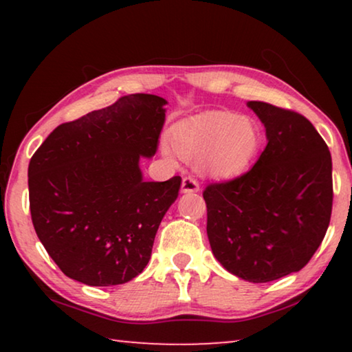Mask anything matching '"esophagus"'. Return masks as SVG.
Returning <instances> with one entry per match:
<instances>
[{
  "label": "esophagus",
  "instance_id": "1",
  "mask_svg": "<svg viewBox=\"0 0 352 352\" xmlns=\"http://www.w3.org/2000/svg\"><path fill=\"white\" fill-rule=\"evenodd\" d=\"M200 188H199V183L194 180V178L190 177H184L183 182H182V192L183 194H195L199 192Z\"/></svg>",
  "mask_w": 352,
  "mask_h": 352
}]
</instances>
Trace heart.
I'll return each instance as SVG.
<instances>
[{
  "instance_id": "obj_1",
  "label": "heart",
  "mask_w": 352,
  "mask_h": 352,
  "mask_svg": "<svg viewBox=\"0 0 352 352\" xmlns=\"http://www.w3.org/2000/svg\"><path fill=\"white\" fill-rule=\"evenodd\" d=\"M172 149L162 142V153L174 162L175 153L183 160H197L200 174L216 182L241 177L258 157L261 133L247 116L230 111H208L178 122L170 133ZM176 152L174 153L173 151Z\"/></svg>"
}]
</instances>
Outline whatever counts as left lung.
<instances>
[{"label": "left lung", "instance_id": "8db88e82", "mask_svg": "<svg viewBox=\"0 0 352 352\" xmlns=\"http://www.w3.org/2000/svg\"><path fill=\"white\" fill-rule=\"evenodd\" d=\"M267 146L247 174L204 190L214 258L250 283L300 272L317 252L332 211L329 148L305 116L250 100Z\"/></svg>", "mask_w": 352, "mask_h": 352}]
</instances>
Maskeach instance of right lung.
Wrapping results in <instances>:
<instances>
[{
  "label": "right lung",
  "instance_id": "add662e5",
  "mask_svg": "<svg viewBox=\"0 0 352 352\" xmlns=\"http://www.w3.org/2000/svg\"><path fill=\"white\" fill-rule=\"evenodd\" d=\"M168 100L130 94L52 130L29 163L32 223L65 275L107 287L146 269L182 178L146 182Z\"/></svg>",
  "mask_w": 352,
  "mask_h": 352
}]
</instances>
